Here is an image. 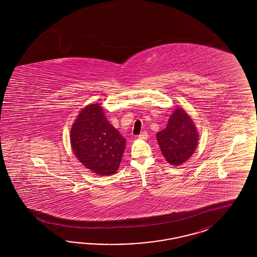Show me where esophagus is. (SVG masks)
I'll use <instances>...</instances> for the list:
<instances>
[{
    "instance_id": "esophagus-1",
    "label": "esophagus",
    "mask_w": 257,
    "mask_h": 257,
    "mask_svg": "<svg viewBox=\"0 0 257 257\" xmlns=\"http://www.w3.org/2000/svg\"><path fill=\"white\" fill-rule=\"evenodd\" d=\"M139 139L143 140H147V139H148V134H147V132L141 133L140 136H139Z\"/></svg>"
}]
</instances>
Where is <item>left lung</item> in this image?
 <instances>
[{
  "label": "left lung",
  "instance_id": "8db88e82",
  "mask_svg": "<svg viewBox=\"0 0 257 257\" xmlns=\"http://www.w3.org/2000/svg\"><path fill=\"white\" fill-rule=\"evenodd\" d=\"M156 139L168 163L179 166L194 154L199 135L189 115L185 110L176 107L167 127L156 134Z\"/></svg>",
  "mask_w": 257,
  "mask_h": 257
}]
</instances>
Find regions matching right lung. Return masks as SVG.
<instances>
[{
	"label": "right lung",
	"instance_id": "obj_1",
	"mask_svg": "<svg viewBox=\"0 0 257 257\" xmlns=\"http://www.w3.org/2000/svg\"><path fill=\"white\" fill-rule=\"evenodd\" d=\"M125 143L124 138L109 123L100 103L82 109L70 130L74 156L86 169L101 176L117 171Z\"/></svg>",
	"mask_w": 257,
	"mask_h": 257
}]
</instances>
